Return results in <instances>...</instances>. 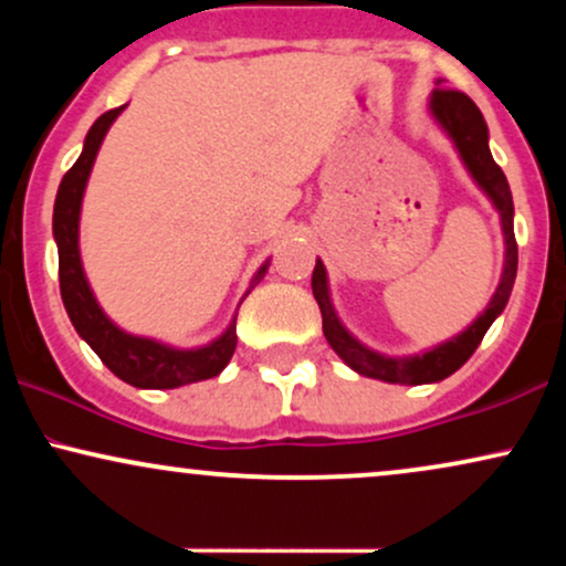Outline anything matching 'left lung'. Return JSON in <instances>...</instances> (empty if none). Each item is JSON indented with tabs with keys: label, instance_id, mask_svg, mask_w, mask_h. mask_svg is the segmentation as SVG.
<instances>
[{
	"label": "left lung",
	"instance_id": "obj_1",
	"mask_svg": "<svg viewBox=\"0 0 566 566\" xmlns=\"http://www.w3.org/2000/svg\"><path fill=\"white\" fill-rule=\"evenodd\" d=\"M433 119L439 122L441 129L450 135V140L458 148L460 159H463L465 170L471 172V178L476 180V186L490 197L495 205L500 226H503V239H505V261H503V276L492 295L490 305L484 308V314L471 324L469 329H463L452 340L441 343V346L426 350V354L415 356H386L378 350L367 348L365 343L356 340L354 335L343 327V322L337 319L333 301H329V287H327V271L324 263L316 261L314 276H311V290H314L316 303L322 311V327L324 337L333 346V350L340 356L354 373L365 375V378H375L382 382H401V386H420V382H439L450 378L454 369H460L465 361L471 359L473 350L479 348L482 337L490 329V324L503 314L505 303H509L513 282H516V265H518V247L516 237H513V199L509 180L500 167L495 165L490 154V133H486V122L482 112L476 108V103L469 95L460 93V90L444 87V82H437V90L431 93L428 101Z\"/></svg>",
	"mask_w": 566,
	"mask_h": 566
}]
</instances>
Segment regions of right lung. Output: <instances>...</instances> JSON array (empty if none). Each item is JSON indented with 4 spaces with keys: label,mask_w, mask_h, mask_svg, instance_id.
Here are the masks:
<instances>
[{
    "label": "right lung",
    "mask_w": 566,
    "mask_h": 566,
    "mask_svg": "<svg viewBox=\"0 0 566 566\" xmlns=\"http://www.w3.org/2000/svg\"><path fill=\"white\" fill-rule=\"evenodd\" d=\"M125 112V106L112 108L103 116H97L95 125L90 127L87 138H84V148L74 167L63 175L61 188L55 197L53 210V237L57 244V276H61V297L66 305V314L74 329L80 333L82 340L101 356L106 365L119 380L129 382L135 388H178L188 386V382H199L207 378H216L229 365L233 348H237V316H233L226 333L216 337L212 343L199 348H172L167 343L151 340V337L129 335L119 329L116 324L103 314L97 305L93 290H90L87 276H84L82 258H80V212H82V197L87 188V178L93 172L97 148H101L103 138H106L108 127L114 119ZM269 271V261H265L258 274L252 276L250 290L261 282ZM244 292V297L250 295ZM242 297V301H244ZM239 301V305H242ZM239 311V308H237Z\"/></svg>",
    "instance_id": "right-lung-1"
}]
</instances>
